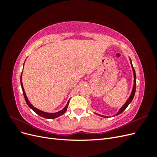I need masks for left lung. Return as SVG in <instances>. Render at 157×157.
I'll list each match as a JSON object with an SVG mask.
<instances>
[{
  "instance_id": "8db88e82",
  "label": "left lung",
  "mask_w": 157,
  "mask_h": 157,
  "mask_svg": "<svg viewBox=\"0 0 157 157\" xmlns=\"http://www.w3.org/2000/svg\"><path fill=\"white\" fill-rule=\"evenodd\" d=\"M130 63H131V66H132V71H133V74H134V85H133V88H132V92L130 95V97L128 98V99L126 100V101L125 102V103L123 105L121 109L118 110V111L115 114V115L114 116H117L118 115H119V114L122 113L123 111H124L125 109L127 108V107L128 106V105L132 102L133 98H134V95H135V92H136V71H135V69L134 68V67H133V65H132V60L130 58ZM96 114V115H98V116H100V117H103L104 118H108L109 117L108 116H104V115H99V114H98V113H95ZM113 116V117H114Z\"/></svg>"
}]
</instances>
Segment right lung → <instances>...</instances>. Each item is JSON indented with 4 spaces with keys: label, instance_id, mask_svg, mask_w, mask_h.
Instances as JSON below:
<instances>
[{
    "label": "right lung",
    "instance_id": "1",
    "mask_svg": "<svg viewBox=\"0 0 157 157\" xmlns=\"http://www.w3.org/2000/svg\"><path fill=\"white\" fill-rule=\"evenodd\" d=\"M23 66H24V64H23ZM23 73V71H22ZM22 73H21V77H20V82H21V89H22V91H23V96H24V98H25V101L27 104V105L29 106L32 110L34 111L35 113H36L37 115H39V116L43 117V118H48V119H53V118H56L57 117H60L61 115H63V114L66 112V111H67V107H68V105H69V101H70V99L68 100L67 104H66V105L65 106V107L61 109V111H58L56 113H46V112H44L43 111H41L40 110V109H37L36 107H35L34 106H33L32 104L30 103V101H29V99H28L27 96H26V94L25 92V90H24V88H23V83H22Z\"/></svg>",
    "mask_w": 157,
    "mask_h": 157
}]
</instances>
